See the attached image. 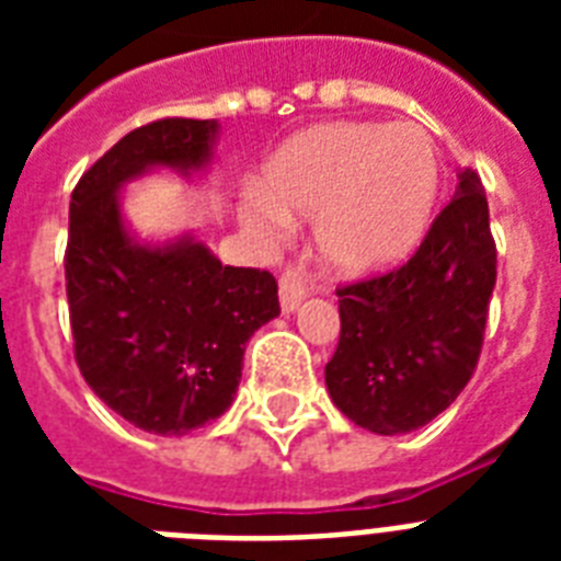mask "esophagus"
<instances>
[{
    "label": "esophagus",
    "mask_w": 561,
    "mask_h": 561,
    "mask_svg": "<svg viewBox=\"0 0 561 561\" xmlns=\"http://www.w3.org/2000/svg\"><path fill=\"white\" fill-rule=\"evenodd\" d=\"M308 297V282L299 267H285L279 276L282 311H297L299 302Z\"/></svg>",
    "instance_id": "esophagus-1"
}]
</instances>
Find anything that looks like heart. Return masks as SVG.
Segmentation results:
<instances>
[{
  "mask_svg": "<svg viewBox=\"0 0 561 561\" xmlns=\"http://www.w3.org/2000/svg\"><path fill=\"white\" fill-rule=\"evenodd\" d=\"M439 186L431 136L416 125L337 122L297 136L264 169L247 218L279 229L285 211L317 218L320 250L337 271L399 262L427 227Z\"/></svg>",
  "mask_w": 561,
  "mask_h": 561,
  "instance_id": "heart-1",
  "label": "heart"
}]
</instances>
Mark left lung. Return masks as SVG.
<instances>
[{
  "instance_id": "obj_1",
  "label": "left lung",
  "mask_w": 561,
  "mask_h": 561,
  "mask_svg": "<svg viewBox=\"0 0 561 561\" xmlns=\"http://www.w3.org/2000/svg\"><path fill=\"white\" fill-rule=\"evenodd\" d=\"M495 276L486 192L466 169L408 262L337 285L325 383L343 416L383 436L439 416L478 367Z\"/></svg>"
}]
</instances>
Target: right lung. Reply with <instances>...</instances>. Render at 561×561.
Returning a JSON list of instances; mask_svg holds the SVG:
<instances>
[{"label": "right lung", "instance_id": "add662e5", "mask_svg": "<svg viewBox=\"0 0 561 561\" xmlns=\"http://www.w3.org/2000/svg\"><path fill=\"white\" fill-rule=\"evenodd\" d=\"M215 118H157L122 136L83 171L69 203L66 299L75 360L130 425L183 436L229 408L250 334L279 314L262 267L220 264L203 244L136 247L116 192L148 165L197 169Z\"/></svg>", "mask_w": 561, "mask_h": 561}]
</instances>
